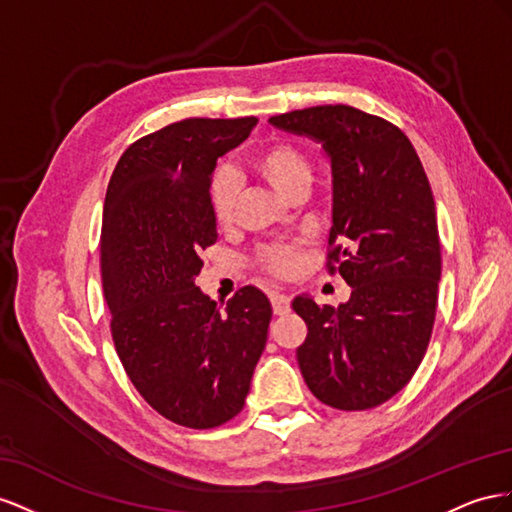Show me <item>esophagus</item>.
I'll list each match as a JSON object with an SVG mask.
<instances>
[{"label":"esophagus","mask_w":512,"mask_h":512,"mask_svg":"<svg viewBox=\"0 0 512 512\" xmlns=\"http://www.w3.org/2000/svg\"><path fill=\"white\" fill-rule=\"evenodd\" d=\"M270 302H272L274 315H285L289 311V298L285 294H279V291H272Z\"/></svg>","instance_id":"1"}]
</instances>
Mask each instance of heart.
Returning a JSON list of instances; mask_svg holds the SVG:
<instances>
[{
	"instance_id": "heart-1",
	"label": "heart",
	"mask_w": 512,
	"mask_h": 512,
	"mask_svg": "<svg viewBox=\"0 0 512 512\" xmlns=\"http://www.w3.org/2000/svg\"><path fill=\"white\" fill-rule=\"evenodd\" d=\"M251 167L259 173L283 199L304 195L311 184V158L302 145L276 139L266 143L251 156ZM238 188L229 171H216L210 182V210L218 227H229L236 218ZM300 248L296 244H276L261 255L264 264L274 274H291L298 268Z\"/></svg>"
}]
</instances>
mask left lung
Wrapping results in <instances>:
<instances>
[{
    "label": "left lung",
    "instance_id": "left-lung-1",
    "mask_svg": "<svg viewBox=\"0 0 512 512\" xmlns=\"http://www.w3.org/2000/svg\"><path fill=\"white\" fill-rule=\"evenodd\" d=\"M270 124L328 154V272L352 287L337 309L291 302L309 328L296 349L302 377L334 410H369L410 382L431 339L442 253L427 173L401 128L354 107H309Z\"/></svg>",
    "mask_w": 512,
    "mask_h": 512
}]
</instances>
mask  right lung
<instances>
[{
    "label": "right lung",
    "instance_id": "1",
    "mask_svg": "<svg viewBox=\"0 0 512 512\" xmlns=\"http://www.w3.org/2000/svg\"><path fill=\"white\" fill-rule=\"evenodd\" d=\"M257 118H188L135 141L109 180L100 233L111 337L141 397L167 420L214 429L238 416L266 347L272 306L242 287L225 309L195 285L218 238L216 160Z\"/></svg>",
    "mask_w": 512,
    "mask_h": 512
}]
</instances>
